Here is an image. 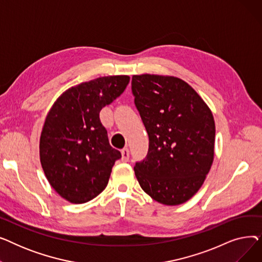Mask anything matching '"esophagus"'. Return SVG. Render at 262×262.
I'll use <instances>...</instances> for the list:
<instances>
[{"instance_id":"1","label":"esophagus","mask_w":262,"mask_h":262,"mask_svg":"<svg viewBox=\"0 0 262 262\" xmlns=\"http://www.w3.org/2000/svg\"><path fill=\"white\" fill-rule=\"evenodd\" d=\"M121 154H122V161H127L129 159V149L127 147H124L121 150Z\"/></svg>"}]
</instances>
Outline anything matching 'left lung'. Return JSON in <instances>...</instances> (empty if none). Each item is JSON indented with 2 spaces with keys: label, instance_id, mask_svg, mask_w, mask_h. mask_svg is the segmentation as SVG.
<instances>
[{
  "label": "left lung",
  "instance_id": "left-lung-1",
  "mask_svg": "<svg viewBox=\"0 0 262 262\" xmlns=\"http://www.w3.org/2000/svg\"><path fill=\"white\" fill-rule=\"evenodd\" d=\"M132 92L148 135L147 155L134 167L137 180L158 203L183 204L211 168L213 116L195 90L174 76L134 75Z\"/></svg>",
  "mask_w": 262,
  "mask_h": 262
}]
</instances>
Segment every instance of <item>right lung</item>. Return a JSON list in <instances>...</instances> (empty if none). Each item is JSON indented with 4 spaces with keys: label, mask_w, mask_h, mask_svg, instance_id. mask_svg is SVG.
Here are the masks:
<instances>
[{
    "label": "right lung",
    "mask_w": 262,
    "mask_h": 262,
    "mask_svg": "<svg viewBox=\"0 0 262 262\" xmlns=\"http://www.w3.org/2000/svg\"><path fill=\"white\" fill-rule=\"evenodd\" d=\"M128 82L127 75L81 82L51 108L40 137V161L50 185L64 200L82 204L106 188L121 153L109 144L100 112Z\"/></svg>",
    "instance_id": "right-lung-1"
}]
</instances>
